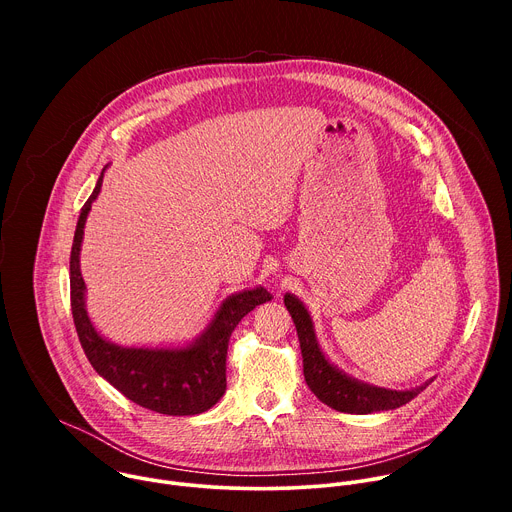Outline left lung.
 I'll use <instances>...</instances> for the list:
<instances>
[{
	"mask_svg": "<svg viewBox=\"0 0 512 512\" xmlns=\"http://www.w3.org/2000/svg\"><path fill=\"white\" fill-rule=\"evenodd\" d=\"M283 304L291 314V320H294L298 330L306 383L312 389V393L328 407L342 413H358V415L397 409L409 403L413 397H417L431 383V381H425L423 385L409 391H393V389L375 387L369 383H362L358 379H352L350 375L334 367V364L324 356L314 332V322L306 306L294 294H285Z\"/></svg>",
	"mask_w": 512,
	"mask_h": 512,
	"instance_id": "obj_1",
	"label": "left lung"
}]
</instances>
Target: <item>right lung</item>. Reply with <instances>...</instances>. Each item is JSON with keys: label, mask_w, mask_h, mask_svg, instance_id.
<instances>
[{"label": "right lung", "mask_w": 512, "mask_h": 512, "mask_svg": "<svg viewBox=\"0 0 512 512\" xmlns=\"http://www.w3.org/2000/svg\"><path fill=\"white\" fill-rule=\"evenodd\" d=\"M103 172L81 208L70 251V306L81 346L93 369L129 401L164 415L208 411L227 389V348L233 330L255 306L269 302L271 294L259 285L229 296L204 332L186 346H119L103 338L87 314V285L81 275L85 223L101 192Z\"/></svg>", "instance_id": "1"}]
</instances>
